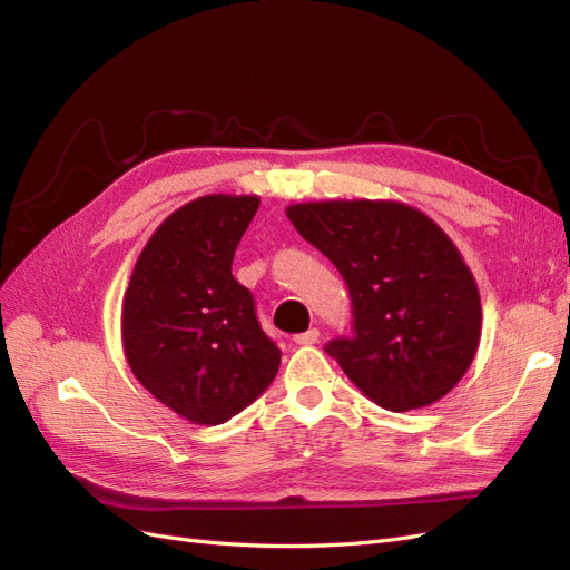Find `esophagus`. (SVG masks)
I'll use <instances>...</instances> for the list:
<instances>
[{
	"mask_svg": "<svg viewBox=\"0 0 570 570\" xmlns=\"http://www.w3.org/2000/svg\"><path fill=\"white\" fill-rule=\"evenodd\" d=\"M318 327H308L306 333H299V335H295V342L297 344H304V347H308V344H316L318 342Z\"/></svg>",
	"mask_w": 570,
	"mask_h": 570,
	"instance_id": "esophagus-1",
	"label": "esophagus"
}]
</instances>
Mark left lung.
I'll use <instances>...</instances> for the list:
<instances>
[{"instance_id": "obj_1", "label": "left lung", "mask_w": 570, "mask_h": 570, "mask_svg": "<svg viewBox=\"0 0 570 570\" xmlns=\"http://www.w3.org/2000/svg\"><path fill=\"white\" fill-rule=\"evenodd\" d=\"M350 287L354 335L325 352L387 411L435 404L473 364L480 292L433 218L404 202L327 199L285 209Z\"/></svg>"}]
</instances>
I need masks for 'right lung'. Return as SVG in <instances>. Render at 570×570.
Masks as SVG:
<instances>
[{"instance_id":"1","label":"right lung","mask_w":570,"mask_h":570,"mask_svg":"<svg viewBox=\"0 0 570 570\" xmlns=\"http://www.w3.org/2000/svg\"><path fill=\"white\" fill-rule=\"evenodd\" d=\"M256 195H204L154 230L132 268L120 337L132 375L178 416L218 425L249 406L281 366L233 256Z\"/></svg>"}]
</instances>
